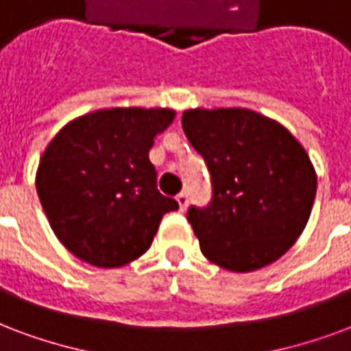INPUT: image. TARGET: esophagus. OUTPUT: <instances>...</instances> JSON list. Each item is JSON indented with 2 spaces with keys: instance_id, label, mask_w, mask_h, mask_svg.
<instances>
[{
  "instance_id": "obj_1",
  "label": "esophagus",
  "mask_w": 351,
  "mask_h": 351,
  "mask_svg": "<svg viewBox=\"0 0 351 351\" xmlns=\"http://www.w3.org/2000/svg\"><path fill=\"white\" fill-rule=\"evenodd\" d=\"M176 199H178L179 209H181V210H185L186 207H189V194H186V192H181V194H179Z\"/></svg>"
}]
</instances>
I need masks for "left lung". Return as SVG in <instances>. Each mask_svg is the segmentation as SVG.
Wrapping results in <instances>:
<instances>
[{
    "instance_id": "left-lung-1",
    "label": "left lung",
    "mask_w": 351,
    "mask_h": 351,
    "mask_svg": "<svg viewBox=\"0 0 351 351\" xmlns=\"http://www.w3.org/2000/svg\"><path fill=\"white\" fill-rule=\"evenodd\" d=\"M183 131L209 168L213 202L189 209L210 263L254 272L285 255L302 235L316 196V172L304 146L255 110L189 109Z\"/></svg>"
}]
</instances>
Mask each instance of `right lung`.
Returning a JSON list of instances; mask_svg holds the SVG:
<instances>
[{"instance_id": "add662e5", "label": "right lung", "mask_w": 351, "mask_h": 351, "mask_svg": "<svg viewBox=\"0 0 351 351\" xmlns=\"http://www.w3.org/2000/svg\"><path fill=\"white\" fill-rule=\"evenodd\" d=\"M172 109L112 107L68 122L36 170V192L66 250L88 265L118 268L152 246L162 216L179 207L157 191L149 162Z\"/></svg>"}]
</instances>
